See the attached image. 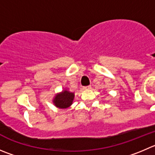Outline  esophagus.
Segmentation results:
<instances>
[{"label": "esophagus", "mask_w": 155, "mask_h": 155, "mask_svg": "<svg viewBox=\"0 0 155 155\" xmlns=\"http://www.w3.org/2000/svg\"><path fill=\"white\" fill-rule=\"evenodd\" d=\"M91 85H89V86H86V87H84V89H90L91 88Z\"/></svg>", "instance_id": "34e87169"}]
</instances>
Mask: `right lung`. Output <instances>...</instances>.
<instances>
[{"instance_id": "right-lung-1", "label": "right lung", "mask_w": 155, "mask_h": 155, "mask_svg": "<svg viewBox=\"0 0 155 155\" xmlns=\"http://www.w3.org/2000/svg\"><path fill=\"white\" fill-rule=\"evenodd\" d=\"M74 94V93L69 92L68 91H64L61 94H57L54 99V104L58 108H67L70 107L73 102Z\"/></svg>"}]
</instances>
